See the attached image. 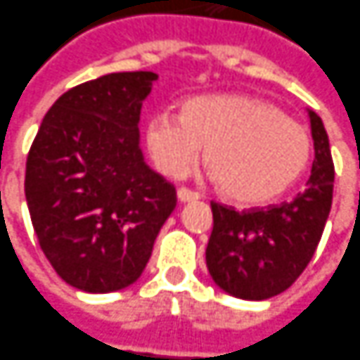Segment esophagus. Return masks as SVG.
Instances as JSON below:
<instances>
[{"label": "esophagus", "mask_w": 360, "mask_h": 360, "mask_svg": "<svg viewBox=\"0 0 360 360\" xmlns=\"http://www.w3.org/2000/svg\"><path fill=\"white\" fill-rule=\"evenodd\" d=\"M176 196H178L180 202H194V200H198L196 192H192V190H188V188H178Z\"/></svg>", "instance_id": "esophagus-1"}]
</instances>
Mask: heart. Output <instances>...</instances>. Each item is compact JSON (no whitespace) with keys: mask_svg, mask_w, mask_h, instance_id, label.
Listing matches in <instances>:
<instances>
[{"mask_svg":"<svg viewBox=\"0 0 360 360\" xmlns=\"http://www.w3.org/2000/svg\"><path fill=\"white\" fill-rule=\"evenodd\" d=\"M146 148L160 172L184 176L206 148V164L226 198L264 204L305 172L311 139L297 120L264 98L216 95L192 98L178 112L146 122Z\"/></svg>","mask_w":360,"mask_h":360,"instance_id":"obj_1","label":"heart"}]
</instances>
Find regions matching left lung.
I'll return each mask as SVG.
<instances>
[{
	"label": "left lung",
	"mask_w": 360,
	"mask_h": 360,
	"mask_svg": "<svg viewBox=\"0 0 360 360\" xmlns=\"http://www.w3.org/2000/svg\"><path fill=\"white\" fill-rule=\"evenodd\" d=\"M309 117L315 160L303 192L291 202L242 212L212 202L206 264L212 279L236 297L279 295L297 281L319 245L331 212L335 166L321 118L313 110Z\"/></svg>",
	"instance_id": "left-lung-1"
}]
</instances>
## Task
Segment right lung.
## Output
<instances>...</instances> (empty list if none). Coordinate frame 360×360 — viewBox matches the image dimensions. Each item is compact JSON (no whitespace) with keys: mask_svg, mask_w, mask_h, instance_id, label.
Instances as JSON below:
<instances>
[{"mask_svg":"<svg viewBox=\"0 0 360 360\" xmlns=\"http://www.w3.org/2000/svg\"><path fill=\"white\" fill-rule=\"evenodd\" d=\"M150 71L110 73L63 93L25 164V198L41 250L63 281L89 293L134 283L176 206V190L139 148Z\"/></svg>","mask_w":360,"mask_h":360,"instance_id":"add662e5","label":"right lung"}]
</instances>
